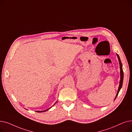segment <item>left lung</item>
I'll list each match as a JSON object with an SVG mask.
<instances>
[{"mask_svg": "<svg viewBox=\"0 0 132 132\" xmlns=\"http://www.w3.org/2000/svg\"><path fill=\"white\" fill-rule=\"evenodd\" d=\"M117 57H118V60H119V65H120V81H119V87H118V92H117V95L116 96V97L114 98V100H116V97H117L118 95L120 89L122 87V83H123V70H122V63L121 62V60H120V57L119 56V55L117 54Z\"/></svg>", "mask_w": 132, "mask_h": 132, "instance_id": "left-lung-1", "label": "left lung"}]
</instances>
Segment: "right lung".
<instances>
[{
  "instance_id": "1",
  "label": "right lung",
  "mask_w": 132,
  "mask_h": 132,
  "mask_svg": "<svg viewBox=\"0 0 132 132\" xmlns=\"http://www.w3.org/2000/svg\"><path fill=\"white\" fill-rule=\"evenodd\" d=\"M57 101L56 102H55V103L54 104V105H52V106L51 108H48V109H46V110H44V111H37L36 112H45V111H47L48 110H49L50 108H52V107L53 105H54L55 104H56V103H57Z\"/></svg>"
}]
</instances>
